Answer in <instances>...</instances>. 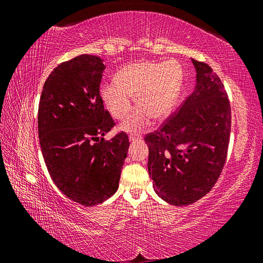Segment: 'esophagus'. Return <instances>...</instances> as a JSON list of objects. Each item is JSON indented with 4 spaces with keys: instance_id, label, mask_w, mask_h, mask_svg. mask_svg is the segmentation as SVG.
Here are the masks:
<instances>
[{
    "instance_id": "esophagus-1",
    "label": "esophagus",
    "mask_w": 263,
    "mask_h": 263,
    "mask_svg": "<svg viewBox=\"0 0 263 263\" xmlns=\"http://www.w3.org/2000/svg\"><path fill=\"white\" fill-rule=\"evenodd\" d=\"M130 141H132V142H135V141H139V140H141V136H136V135H130Z\"/></svg>"
}]
</instances>
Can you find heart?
Wrapping results in <instances>:
<instances>
[{
	"label": "heart",
	"mask_w": 263,
	"mask_h": 263,
	"mask_svg": "<svg viewBox=\"0 0 263 263\" xmlns=\"http://www.w3.org/2000/svg\"><path fill=\"white\" fill-rule=\"evenodd\" d=\"M117 84H106L102 97L114 118L125 119L132 110L131 97H137L136 111L123 124L126 131H139L147 117L158 122L171 112L183 79V70L176 61L138 62L117 74Z\"/></svg>",
	"instance_id": "b5f03b06"
}]
</instances>
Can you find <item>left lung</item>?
<instances>
[{
    "instance_id": "8db88e82",
    "label": "left lung",
    "mask_w": 263,
    "mask_h": 263,
    "mask_svg": "<svg viewBox=\"0 0 263 263\" xmlns=\"http://www.w3.org/2000/svg\"><path fill=\"white\" fill-rule=\"evenodd\" d=\"M196 86L158 130L146 135L148 173L163 201L189 205L219 179L228 157L231 105L219 77L205 62L191 59Z\"/></svg>"
}]
</instances>
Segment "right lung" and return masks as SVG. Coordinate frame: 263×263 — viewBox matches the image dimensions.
Segmentation results:
<instances>
[{
    "label": "right lung",
    "mask_w": 263,
    "mask_h": 263,
    "mask_svg": "<svg viewBox=\"0 0 263 263\" xmlns=\"http://www.w3.org/2000/svg\"><path fill=\"white\" fill-rule=\"evenodd\" d=\"M104 68L96 55L61 62L39 101L38 136L47 171L62 194L84 206L116 193L130 146L123 131L103 138L115 126L100 94Z\"/></svg>",
    "instance_id": "right-lung-1"
}]
</instances>
